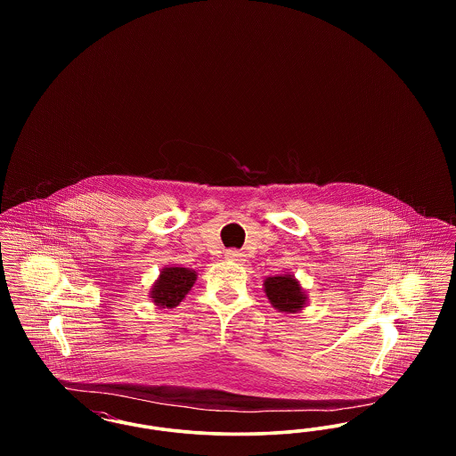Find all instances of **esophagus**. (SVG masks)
I'll return each mask as SVG.
<instances>
[{
  "label": "esophagus",
  "mask_w": 456,
  "mask_h": 456,
  "mask_svg": "<svg viewBox=\"0 0 456 456\" xmlns=\"http://www.w3.org/2000/svg\"><path fill=\"white\" fill-rule=\"evenodd\" d=\"M225 258L229 261H236V263L246 261L244 260V255H242V253H239L238 249H229V251L225 253Z\"/></svg>",
  "instance_id": "esophagus-1"
}]
</instances>
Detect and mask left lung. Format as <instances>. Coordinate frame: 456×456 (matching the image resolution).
Here are the masks:
<instances>
[{
    "mask_svg": "<svg viewBox=\"0 0 456 456\" xmlns=\"http://www.w3.org/2000/svg\"><path fill=\"white\" fill-rule=\"evenodd\" d=\"M263 290L268 297V303L285 314L301 313L307 305V294L292 273L266 277L263 282Z\"/></svg>",
    "mask_w": 456,
    "mask_h": 456,
    "instance_id": "1",
    "label": "left lung"
}]
</instances>
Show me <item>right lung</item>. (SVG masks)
I'll list each match as a JSON object with an SVG mask.
<instances>
[{"label":"right lung","instance_id":"1","mask_svg":"<svg viewBox=\"0 0 456 456\" xmlns=\"http://www.w3.org/2000/svg\"><path fill=\"white\" fill-rule=\"evenodd\" d=\"M196 272L184 266H164L152 283L151 301L159 309L179 305L196 282Z\"/></svg>","mask_w":456,"mask_h":456}]
</instances>
